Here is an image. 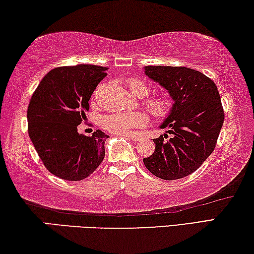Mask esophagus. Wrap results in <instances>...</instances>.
I'll use <instances>...</instances> for the list:
<instances>
[{
  "instance_id": "34e87169",
  "label": "esophagus",
  "mask_w": 254,
  "mask_h": 254,
  "mask_svg": "<svg viewBox=\"0 0 254 254\" xmlns=\"http://www.w3.org/2000/svg\"><path fill=\"white\" fill-rule=\"evenodd\" d=\"M120 136L128 137V138L131 139L132 142H137V140H139L140 138H142V136L138 135V134H135V132H127V134H120Z\"/></svg>"
}]
</instances>
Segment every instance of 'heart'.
I'll return each mask as SVG.
<instances>
[{"label": "heart", "mask_w": 254, "mask_h": 254, "mask_svg": "<svg viewBox=\"0 0 254 254\" xmlns=\"http://www.w3.org/2000/svg\"><path fill=\"white\" fill-rule=\"evenodd\" d=\"M127 86L130 92L138 98H144L149 93V85L139 78L127 80ZM144 106L155 118L163 119L171 114L173 100L170 95L159 94L144 100ZM148 123L147 115L143 111L115 112L101 118V126L106 130L115 134H127L134 128H142Z\"/></svg>", "instance_id": "b5f03b06"}]
</instances>
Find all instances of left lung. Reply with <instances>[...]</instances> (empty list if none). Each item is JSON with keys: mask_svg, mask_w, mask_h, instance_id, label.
I'll return each mask as SVG.
<instances>
[{"mask_svg": "<svg viewBox=\"0 0 254 254\" xmlns=\"http://www.w3.org/2000/svg\"><path fill=\"white\" fill-rule=\"evenodd\" d=\"M145 74L171 95L173 109L161 128L169 134L154 138L155 151L145 157L149 172L163 180L189 176L213 153L224 123L217 86L199 70L184 66H145Z\"/></svg>", "mask_w": 254, "mask_h": 254, "instance_id": "obj_1", "label": "left lung"}]
</instances>
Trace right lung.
<instances>
[{
    "instance_id": "add662e5",
    "label": "right lung",
    "mask_w": 254,
    "mask_h": 254,
    "mask_svg": "<svg viewBox=\"0 0 254 254\" xmlns=\"http://www.w3.org/2000/svg\"><path fill=\"white\" fill-rule=\"evenodd\" d=\"M107 67L80 64L62 66L46 74L28 106V132L46 169L68 181L88 178L105 159L108 135L78 134L89 100L107 76Z\"/></svg>"
}]
</instances>
